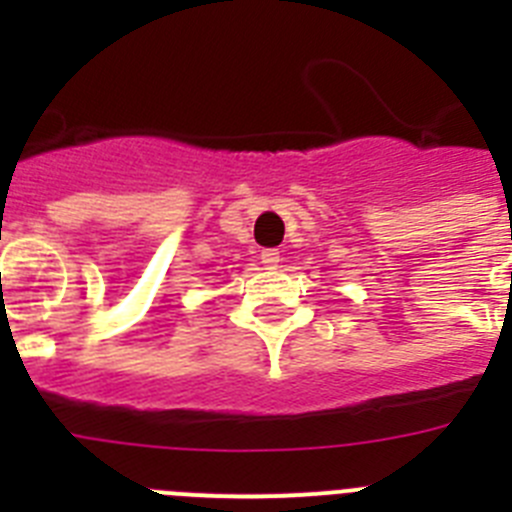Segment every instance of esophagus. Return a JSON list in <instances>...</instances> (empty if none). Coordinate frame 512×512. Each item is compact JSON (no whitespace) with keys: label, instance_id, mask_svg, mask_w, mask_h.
<instances>
[{"label":"esophagus","instance_id":"esophagus-1","mask_svg":"<svg viewBox=\"0 0 512 512\" xmlns=\"http://www.w3.org/2000/svg\"><path fill=\"white\" fill-rule=\"evenodd\" d=\"M279 261H282V256H279L277 248H266V251H261V264H264L266 269H277Z\"/></svg>","mask_w":512,"mask_h":512}]
</instances>
